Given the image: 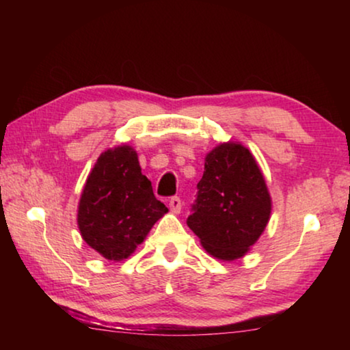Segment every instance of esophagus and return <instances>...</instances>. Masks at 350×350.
<instances>
[{"instance_id": "1", "label": "esophagus", "mask_w": 350, "mask_h": 350, "mask_svg": "<svg viewBox=\"0 0 350 350\" xmlns=\"http://www.w3.org/2000/svg\"><path fill=\"white\" fill-rule=\"evenodd\" d=\"M169 207H170V212L172 213H180L181 212V200L180 198H172L170 202H169Z\"/></svg>"}]
</instances>
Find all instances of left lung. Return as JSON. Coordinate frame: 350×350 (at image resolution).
Here are the masks:
<instances>
[{"mask_svg":"<svg viewBox=\"0 0 350 350\" xmlns=\"http://www.w3.org/2000/svg\"><path fill=\"white\" fill-rule=\"evenodd\" d=\"M193 208L188 226L213 258L234 261L250 252L269 223L272 200L248 148L224 142L205 154Z\"/></svg>","mask_w":350,"mask_h":350,"instance_id":"8db88e82","label":"left lung"}]
</instances>
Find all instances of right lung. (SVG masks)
<instances>
[{
    "label": "right lung",
    "mask_w": 350,
    "mask_h": 350,
    "mask_svg": "<svg viewBox=\"0 0 350 350\" xmlns=\"http://www.w3.org/2000/svg\"><path fill=\"white\" fill-rule=\"evenodd\" d=\"M169 212L154 198L132 146L103 151L90 170L78 204V228L90 248L108 261L127 260Z\"/></svg>",
    "instance_id": "right-lung-1"
}]
</instances>
